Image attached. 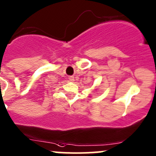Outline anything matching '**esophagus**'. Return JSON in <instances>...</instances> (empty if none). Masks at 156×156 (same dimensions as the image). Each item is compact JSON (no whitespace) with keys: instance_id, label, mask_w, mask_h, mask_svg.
<instances>
[{"instance_id":"1","label":"esophagus","mask_w":156,"mask_h":156,"mask_svg":"<svg viewBox=\"0 0 156 156\" xmlns=\"http://www.w3.org/2000/svg\"><path fill=\"white\" fill-rule=\"evenodd\" d=\"M68 80H69L70 81L73 82L74 81V77H73V76H68Z\"/></svg>"}]
</instances>
